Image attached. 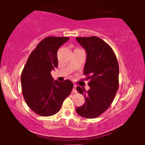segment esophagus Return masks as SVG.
Listing matches in <instances>:
<instances>
[{"instance_id": "34e87169", "label": "esophagus", "mask_w": 145, "mask_h": 145, "mask_svg": "<svg viewBox=\"0 0 145 145\" xmlns=\"http://www.w3.org/2000/svg\"><path fill=\"white\" fill-rule=\"evenodd\" d=\"M76 85H74V87H73V90H72V92H74V93H76L77 92V90H76Z\"/></svg>"}]
</instances>
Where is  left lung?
<instances>
[{
    "label": "left lung",
    "mask_w": 145,
    "mask_h": 145,
    "mask_svg": "<svg viewBox=\"0 0 145 145\" xmlns=\"http://www.w3.org/2000/svg\"><path fill=\"white\" fill-rule=\"evenodd\" d=\"M79 44L86 51L84 74L89 80L90 90L76 87L84 95L85 103L77 107L79 116L96 118L108 110L119 88V65L117 57L110 45L96 36L76 37Z\"/></svg>",
    "instance_id": "obj_1"
}]
</instances>
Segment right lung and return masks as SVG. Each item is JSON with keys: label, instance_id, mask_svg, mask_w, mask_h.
Segmentation results:
<instances>
[{"label": "right lung", "instance_id": "obj_1", "mask_svg": "<svg viewBox=\"0 0 145 145\" xmlns=\"http://www.w3.org/2000/svg\"><path fill=\"white\" fill-rule=\"evenodd\" d=\"M69 39L67 37L53 36L43 39L29 55L22 72V90L25 102L41 116L57 114L73 88L71 80L54 81L51 74V71L58 67V49Z\"/></svg>", "mask_w": 145, "mask_h": 145}]
</instances>
